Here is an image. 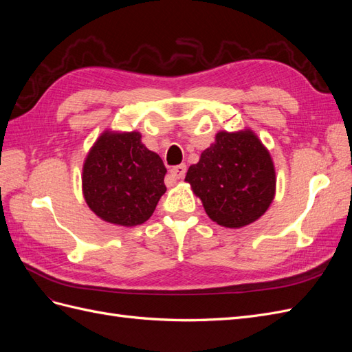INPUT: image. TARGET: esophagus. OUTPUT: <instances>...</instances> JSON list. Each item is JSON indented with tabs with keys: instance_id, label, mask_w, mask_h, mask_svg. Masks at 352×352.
<instances>
[{
	"instance_id": "34e87169",
	"label": "esophagus",
	"mask_w": 352,
	"mask_h": 352,
	"mask_svg": "<svg viewBox=\"0 0 352 352\" xmlns=\"http://www.w3.org/2000/svg\"><path fill=\"white\" fill-rule=\"evenodd\" d=\"M185 173H186V166L185 164H179V166H175V167L170 168V175H172L176 179L185 177Z\"/></svg>"
}]
</instances>
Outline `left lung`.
Here are the masks:
<instances>
[{"label": "left lung", "instance_id": "obj_1", "mask_svg": "<svg viewBox=\"0 0 352 352\" xmlns=\"http://www.w3.org/2000/svg\"><path fill=\"white\" fill-rule=\"evenodd\" d=\"M217 225L239 229L258 220L276 192L270 153L251 129L220 131L185 177Z\"/></svg>", "mask_w": 352, "mask_h": 352}]
</instances>
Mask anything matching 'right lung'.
Instances as JSON below:
<instances>
[{"label": "right lung", "mask_w": 352, "mask_h": 352, "mask_svg": "<svg viewBox=\"0 0 352 352\" xmlns=\"http://www.w3.org/2000/svg\"><path fill=\"white\" fill-rule=\"evenodd\" d=\"M166 173L163 160L141 142L140 132L105 131L85 158L83 197L104 221L138 226L166 192Z\"/></svg>", "instance_id": "obj_1"}]
</instances>
